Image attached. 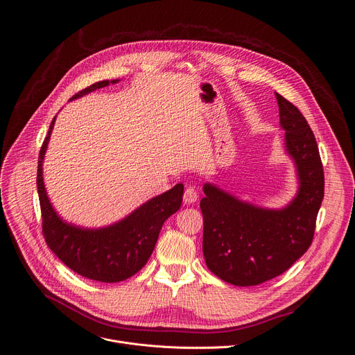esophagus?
Instances as JSON below:
<instances>
[{"mask_svg":"<svg viewBox=\"0 0 355 355\" xmlns=\"http://www.w3.org/2000/svg\"><path fill=\"white\" fill-rule=\"evenodd\" d=\"M198 200V192H197V189H196V187H188L185 191H184V201L187 202V204H192V202H196Z\"/></svg>","mask_w":355,"mask_h":355,"instance_id":"34e87169","label":"esophagus"}]
</instances>
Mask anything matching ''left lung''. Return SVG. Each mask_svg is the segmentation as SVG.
I'll use <instances>...</instances> for the list:
<instances>
[{"label":"left lung","instance_id":"left-lung-1","mask_svg":"<svg viewBox=\"0 0 355 355\" xmlns=\"http://www.w3.org/2000/svg\"><path fill=\"white\" fill-rule=\"evenodd\" d=\"M286 148L295 159L300 188L275 211L242 202L205 184L202 252L208 269L235 286H256L292 266L310 248L324 197V171L315 137L300 110L276 93Z\"/></svg>","mask_w":355,"mask_h":355}]
</instances>
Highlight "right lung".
Segmentation results:
<instances>
[{
    "instance_id": "right-lung-1",
    "label": "right lung",
    "mask_w": 355,
    "mask_h": 355,
    "mask_svg": "<svg viewBox=\"0 0 355 355\" xmlns=\"http://www.w3.org/2000/svg\"><path fill=\"white\" fill-rule=\"evenodd\" d=\"M116 82L112 80V83ZM109 83V80L96 82L73 94L71 101ZM53 124L55 117L40 151L37 174L42 234L46 245L69 269L83 277L105 283H116L132 277L150 259L166 219L180 209L184 185L177 184L107 228L82 230L63 222L48 200L42 178V161Z\"/></svg>"
}]
</instances>
